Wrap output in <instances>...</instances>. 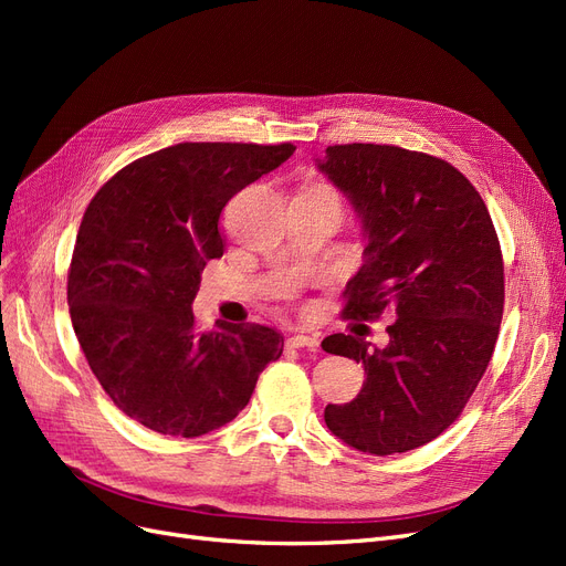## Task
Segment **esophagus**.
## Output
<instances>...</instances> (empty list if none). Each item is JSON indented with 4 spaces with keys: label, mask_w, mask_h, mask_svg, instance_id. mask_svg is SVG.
<instances>
[{
    "label": "esophagus",
    "mask_w": 566,
    "mask_h": 566,
    "mask_svg": "<svg viewBox=\"0 0 566 566\" xmlns=\"http://www.w3.org/2000/svg\"><path fill=\"white\" fill-rule=\"evenodd\" d=\"M287 347L293 349H318V335H304V333H297V335H290L287 337Z\"/></svg>",
    "instance_id": "obj_1"
}]
</instances>
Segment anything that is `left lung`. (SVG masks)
<instances>
[{"mask_svg": "<svg viewBox=\"0 0 566 566\" xmlns=\"http://www.w3.org/2000/svg\"><path fill=\"white\" fill-rule=\"evenodd\" d=\"M318 169L366 238L342 316H397L382 349L345 333L321 342L366 373L354 401L325 406V424L364 453L413 451L455 422L493 356L505 302L499 235L476 188L427 153L328 146Z\"/></svg>", "mask_w": 566, "mask_h": 566, "instance_id": "left-lung-1", "label": "left lung"}]
</instances>
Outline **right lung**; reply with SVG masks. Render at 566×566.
I'll list each match as a JSON object with an SVG mask.
<instances>
[{"mask_svg": "<svg viewBox=\"0 0 566 566\" xmlns=\"http://www.w3.org/2000/svg\"><path fill=\"white\" fill-rule=\"evenodd\" d=\"M293 144H177L108 179L82 217L67 271L80 347L113 403L153 432L193 439L231 422L283 354L260 323L200 331V273L224 254L227 202Z\"/></svg>", "mask_w": 566, "mask_h": 566, "instance_id": "1", "label": "right lung"}]
</instances>
